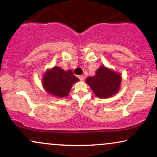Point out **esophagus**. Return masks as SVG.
Masks as SVG:
<instances>
[{
    "label": "esophagus",
    "instance_id": "esophagus-1",
    "mask_svg": "<svg viewBox=\"0 0 157 157\" xmlns=\"http://www.w3.org/2000/svg\"><path fill=\"white\" fill-rule=\"evenodd\" d=\"M78 77H79V79H80V80H83L84 78H85V77L84 76H82V75H80V76H79Z\"/></svg>",
    "mask_w": 157,
    "mask_h": 157
}]
</instances>
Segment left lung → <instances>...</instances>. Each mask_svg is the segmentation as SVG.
Segmentation results:
<instances>
[{"mask_svg":"<svg viewBox=\"0 0 157 157\" xmlns=\"http://www.w3.org/2000/svg\"><path fill=\"white\" fill-rule=\"evenodd\" d=\"M122 76L111 68L100 66L96 75L86 78V82L97 97L105 99L116 94L120 89Z\"/></svg>","mask_w":157,"mask_h":157,"instance_id":"1","label":"left lung"}]
</instances>
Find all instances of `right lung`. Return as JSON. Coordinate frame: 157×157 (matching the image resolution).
Instances as JSON below:
<instances>
[{
  "label": "right lung",
  "instance_id": "right-lung-1",
  "mask_svg": "<svg viewBox=\"0 0 157 157\" xmlns=\"http://www.w3.org/2000/svg\"><path fill=\"white\" fill-rule=\"evenodd\" d=\"M79 80L71 70L64 71L55 66L45 71L42 85L45 91L49 94L57 98H63L68 96L73 85Z\"/></svg>",
  "mask_w": 157,
  "mask_h": 157
}]
</instances>
